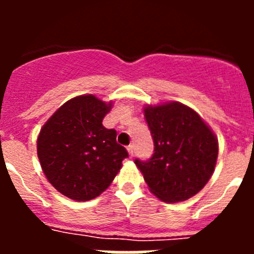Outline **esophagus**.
Instances as JSON below:
<instances>
[{
  "instance_id": "34e87169",
  "label": "esophagus",
  "mask_w": 254,
  "mask_h": 254,
  "mask_svg": "<svg viewBox=\"0 0 254 254\" xmlns=\"http://www.w3.org/2000/svg\"><path fill=\"white\" fill-rule=\"evenodd\" d=\"M127 151H128V154H129V156H133V152H134V149H133V145H129L128 147H127Z\"/></svg>"
}]
</instances>
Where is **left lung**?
Masks as SVG:
<instances>
[{
	"mask_svg": "<svg viewBox=\"0 0 254 254\" xmlns=\"http://www.w3.org/2000/svg\"><path fill=\"white\" fill-rule=\"evenodd\" d=\"M145 120L154 141L149 160L134 164L155 196L179 202L202 190L216 165L219 146L210 127L193 109L178 102L147 105Z\"/></svg>",
	"mask_w": 254,
	"mask_h": 254,
	"instance_id": "8db88e82",
	"label": "left lung"
}]
</instances>
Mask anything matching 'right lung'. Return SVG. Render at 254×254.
Returning a JSON list of instances; mask_svg holds the SVG:
<instances>
[{
  "label": "right lung",
  "mask_w": 254,
  "mask_h": 254,
  "mask_svg": "<svg viewBox=\"0 0 254 254\" xmlns=\"http://www.w3.org/2000/svg\"><path fill=\"white\" fill-rule=\"evenodd\" d=\"M112 103L80 95L64 103L40 129L37 150L53 187L75 201H89L104 192L128 152L117 143L116 129L103 126Z\"/></svg>",
  "instance_id": "add662e5"
}]
</instances>
